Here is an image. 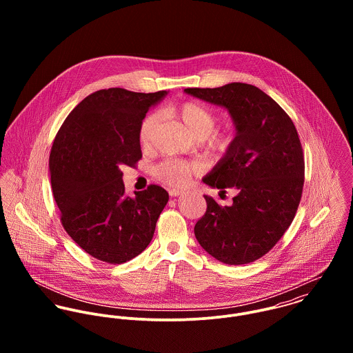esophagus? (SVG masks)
Masks as SVG:
<instances>
[{"label": "esophagus", "mask_w": 353, "mask_h": 353, "mask_svg": "<svg viewBox=\"0 0 353 353\" xmlns=\"http://www.w3.org/2000/svg\"><path fill=\"white\" fill-rule=\"evenodd\" d=\"M168 193H170L171 197H178V196H181L183 192H182V190H178V189H170Z\"/></svg>", "instance_id": "obj_1"}]
</instances>
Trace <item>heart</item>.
Returning <instances> with one entry per match:
<instances>
[{
  "label": "heart",
  "mask_w": 353,
  "mask_h": 353,
  "mask_svg": "<svg viewBox=\"0 0 353 353\" xmlns=\"http://www.w3.org/2000/svg\"><path fill=\"white\" fill-rule=\"evenodd\" d=\"M172 112L183 121L199 140H202L206 151L223 154L235 144L236 130L232 128L216 130L217 115L205 104L194 101H185L172 108ZM157 121L159 117L156 112H150L141 119L139 126V143L143 148L150 147ZM196 170L197 165L192 161L167 157L153 167V175L156 179L170 186H183L190 181Z\"/></svg>",
  "instance_id": "b5f03b06"
}]
</instances>
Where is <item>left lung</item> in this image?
I'll list each match as a JSON object with an SVG mask.
<instances>
[{
	"mask_svg": "<svg viewBox=\"0 0 353 353\" xmlns=\"http://www.w3.org/2000/svg\"><path fill=\"white\" fill-rule=\"evenodd\" d=\"M185 92L225 107L236 126L235 144L202 181L221 192L234 188L238 194L231 206L203 196L206 212L194 235L220 262L250 263L274 248L301 203L304 154L298 130L290 115L252 84Z\"/></svg>",
	"mask_w": 353,
	"mask_h": 353,
	"instance_id": "8db88e82",
	"label": "left lung"
}]
</instances>
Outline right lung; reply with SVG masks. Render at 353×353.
<instances>
[{"label":"right lung","mask_w":353,"mask_h":353,"mask_svg":"<svg viewBox=\"0 0 353 353\" xmlns=\"http://www.w3.org/2000/svg\"><path fill=\"white\" fill-rule=\"evenodd\" d=\"M165 94L97 91L70 111L54 139L49 167L62 227L103 262L123 263L144 252L168 201L157 185L126 197L121 171L143 157L140 122Z\"/></svg>","instance_id":"add662e5"}]
</instances>
